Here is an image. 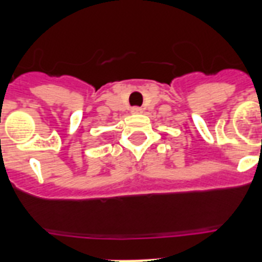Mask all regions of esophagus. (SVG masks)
<instances>
[{"mask_svg": "<svg viewBox=\"0 0 262 262\" xmlns=\"http://www.w3.org/2000/svg\"><path fill=\"white\" fill-rule=\"evenodd\" d=\"M130 113L132 114H142V113H143V110H142V107H139V106H134V107H132Z\"/></svg>", "mask_w": 262, "mask_h": 262, "instance_id": "34e87169", "label": "esophagus"}]
</instances>
